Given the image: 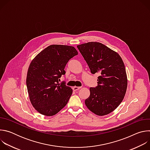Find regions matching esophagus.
Instances as JSON below:
<instances>
[{"label":"esophagus","instance_id":"obj_1","mask_svg":"<svg viewBox=\"0 0 150 150\" xmlns=\"http://www.w3.org/2000/svg\"><path fill=\"white\" fill-rule=\"evenodd\" d=\"M81 88V87H74L73 88H72V89H73V90L74 91H77V90H79Z\"/></svg>","mask_w":150,"mask_h":150}]
</instances>
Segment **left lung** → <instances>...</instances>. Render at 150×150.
<instances>
[{
    "label": "left lung",
    "instance_id": "obj_1",
    "mask_svg": "<svg viewBox=\"0 0 150 150\" xmlns=\"http://www.w3.org/2000/svg\"><path fill=\"white\" fill-rule=\"evenodd\" d=\"M93 74L99 73L97 86L90 88L85 104L98 116L108 115L122 101L127 88V76L123 62L118 53L98 42L77 46Z\"/></svg>",
    "mask_w": 150,
    "mask_h": 150
}]
</instances>
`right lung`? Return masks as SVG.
<instances>
[{
	"label": "right lung",
	"mask_w": 150,
	"mask_h": 150,
	"mask_svg": "<svg viewBox=\"0 0 150 150\" xmlns=\"http://www.w3.org/2000/svg\"><path fill=\"white\" fill-rule=\"evenodd\" d=\"M78 54L72 46L50 45L31 61L27 76V87L30 101L41 115L52 116L68 103L72 90L59 79L66 72L68 62Z\"/></svg>",
	"instance_id": "add662e5"
}]
</instances>
